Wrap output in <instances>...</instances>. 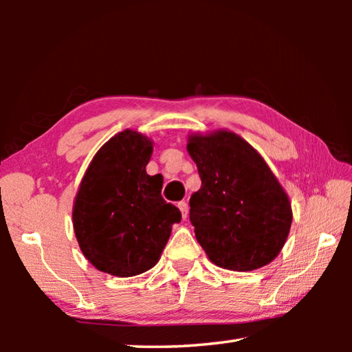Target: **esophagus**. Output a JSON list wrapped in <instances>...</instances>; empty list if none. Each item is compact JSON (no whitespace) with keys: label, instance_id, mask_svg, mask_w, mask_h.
<instances>
[{"label":"esophagus","instance_id":"34e87169","mask_svg":"<svg viewBox=\"0 0 352 352\" xmlns=\"http://www.w3.org/2000/svg\"><path fill=\"white\" fill-rule=\"evenodd\" d=\"M178 208H180L183 219H186L188 217V212H189V206H188L186 201H178Z\"/></svg>","mask_w":352,"mask_h":352}]
</instances>
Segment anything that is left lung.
I'll use <instances>...</instances> for the list:
<instances>
[{
    "mask_svg": "<svg viewBox=\"0 0 352 352\" xmlns=\"http://www.w3.org/2000/svg\"><path fill=\"white\" fill-rule=\"evenodd\" d=\"M188 152L201 180L189 220L208 258L234 272L269 264L292 225L289 197L269 166L233 132L189 136Z\"/></svg>",
    "mask_w": 352,
    "mask_h": 352,
    "instance_id": "1",
    "label": "left lung"
}]
</instances>
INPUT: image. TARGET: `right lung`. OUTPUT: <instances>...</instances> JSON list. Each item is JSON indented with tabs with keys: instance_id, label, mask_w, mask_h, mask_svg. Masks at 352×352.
<instances>
[{
	"instance_id": "1",
	"label": "right lung",
	"mask_w": 352,
	"mask_h": 352,
	"mask_svg": "<svg viewBox=\"0 0 352 352\" xmlns=\"http://www.w3.org/2000/svg\"><path fill=\"white\" fill-rule=\"evenodd\" d=\"M152 142L132 130L99 148L76 195L73 223L79 247L98 270L127 278L157 264L177 206L162 197L163 177L147 175Z\"/></svg>"
}]
</instances>
